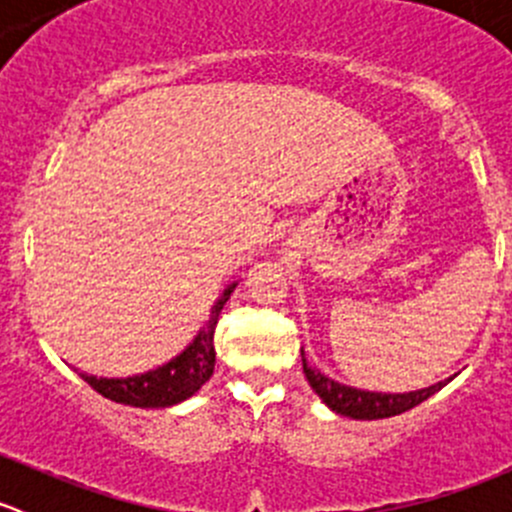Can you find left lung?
Here are the masks:
<instances>
[{
	"instance_id": "1",
	"label": "left lung",
	"mask_w": 512,
	"mask_h": 512,
	"mask_svg": "<svg viewBox=\"0 0 512 512\" xmlns=\"http://www.w3.org/2000/svg\"><path fill=\"white\" fill-rule=\"evenodd\" d=\"M302 369L304 376H307L309 386L314 389V394L339 416H349L356 418V421H376V418H389V416H399L404 411L414 409V406L426 401L428 396H433L436 391H441L448 381L453 379H443L438 384L426 386V389H416V391H406V394H386V391H364L356 389V386H347L339 384V381L329 379L327 374L317 369V366H309V361L304 359V349H302Z\"/></svg>"
}]
</instances>
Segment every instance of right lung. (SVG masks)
Masks as SVG:
<instances>
[{"mask_svg":"<svg viewBox=\"0 0 512 512\" xmlns=\"http://www.w3.org/2000/svg\"><path fill=\"white\" fill-rule=\"evenodd\" d=\"M237 282H232L218 297V302L210 309L208 322L203 324L193 342L183 349L178 356L165 361L163 366H156L143 374L126 376V379H106V376L81 374V379L98 391L106 399L116 404L136 406V409H168V406L180 404L190 399L203 389L205 381H210L215 369V327L218 317L223 312L225 302L230 299L232 289Z\"/></svg>","mask_w":512,"mask_h":512,"instance_id":"1","label":"right lung"}]
</instances>
